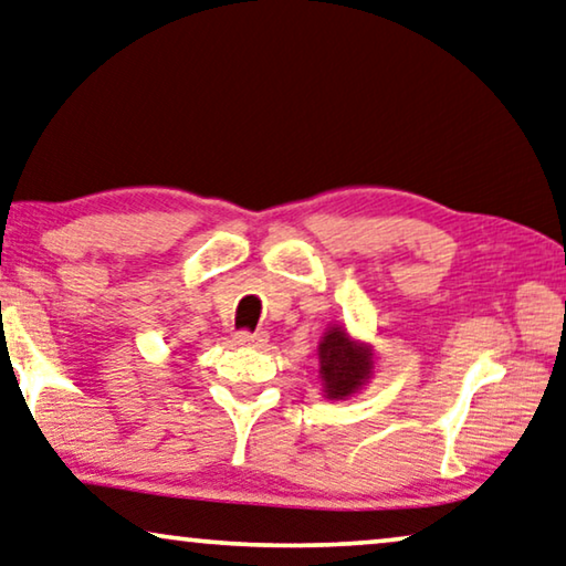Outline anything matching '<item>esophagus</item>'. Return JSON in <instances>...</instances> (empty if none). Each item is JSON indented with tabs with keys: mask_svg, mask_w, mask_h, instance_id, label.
Masks as SVG:
<instances>
[{
	"mask_svg": "<svg viewBox=\"0 0 566 566\" xmlns=\"http://www.w3.org/2000/svg\"><path fill=\"white\" fill-rule=\"evenodd\" d=\"M234 342L242 344V347H263V344L268 342V332H237L234 334Z\"/></svg>",
	"mask_w": 566,
	"mask_h": 566,
	"instance_id": "1",
	"label": "esophagus"
}]
</instances>
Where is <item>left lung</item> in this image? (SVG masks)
Returning <instances> with one entry per match:
<instances>
[{
	"mask_svg": "<svg viewBox=\"0 0 566 566\" xmlns=\"http://www.w3.org/2000/svg\"><path fill=\"white\" fill-rule=\"evenodd\" d=\"M318 363H322L318 373H322L324 380V392L337 400L352 396L373 373L370 349L357 342H349L342 326H334L324 342L318 344Z\"/></svg>",
	"mask_w": 566,
	"mask_h": 566,
	"instance_id": "1",
	"label": "left lung"
}]
</instances>
